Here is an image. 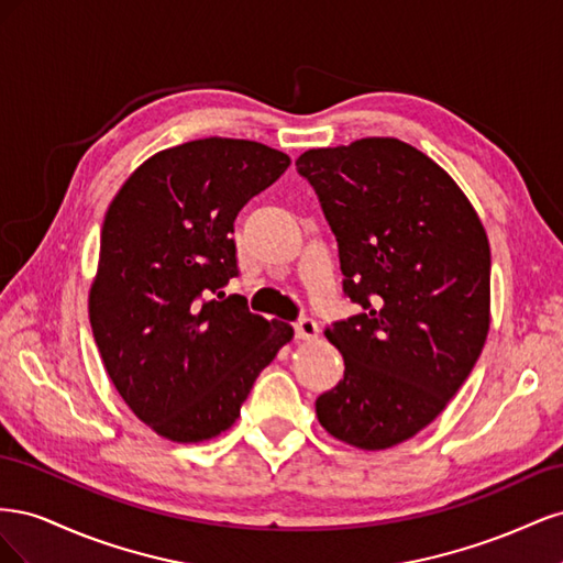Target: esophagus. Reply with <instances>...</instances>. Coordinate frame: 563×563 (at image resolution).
Returning a JSON list of instances; mask_svg holds the SVG:
<instances>
[{
	"label": "esophagus",
	"instance_id": "34e87169",
	"mask_svg": "<svg viewBox=\"0 0 563 563\" xmlns=\"http://www.w3.org/2000/svg\"><path fill=\"white\" fill-rule=\"evenodd\" d=\"M294 329H296V338H300V340H310V338L319 335V323L312 317L298 319Z\"/></svg>",
	"mask_w": 563,
	"mask_h": 563
}]
</instances>
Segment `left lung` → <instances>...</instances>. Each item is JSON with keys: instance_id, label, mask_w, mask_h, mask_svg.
<instances>
[{"instance_id": "1", "label": "left lung", "mask_w": 563, "mask_h": 563, "mask_svg": "<svg viewBox=\"0 0 563 563\" xmlns=\"http://www.w3.org/2000/svg\"><path fill=\"white\" fill-rule=\"evenodd\" d=\"M338 242L345 296L362 312L327 338L345 376L317 399L321 428L380 451L444 411L490 323V249L453 178L397 139L308 150L296 159Z\"/></svg>"}]
</instances>
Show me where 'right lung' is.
Wrapping results in <instances>:
<instances>
[{"mask_svg":"<svg viewBox=\"0 0 563 563\" xmlns=\"http://www.w3.org/2000/svg\"><path fill=\"white\" fill-rule=\"evenodd\" d=\"M288 164L253 141L183 143L135 168L106 213L89 294L93 338L119 395L166 439L225 432L294 338L288 323L220 291L240 275L236 213Z\"/></svg>","mask_w":563,"mask_h":563,"instance_id":"right-lung-1","label":"right lung"}]
</instances>
